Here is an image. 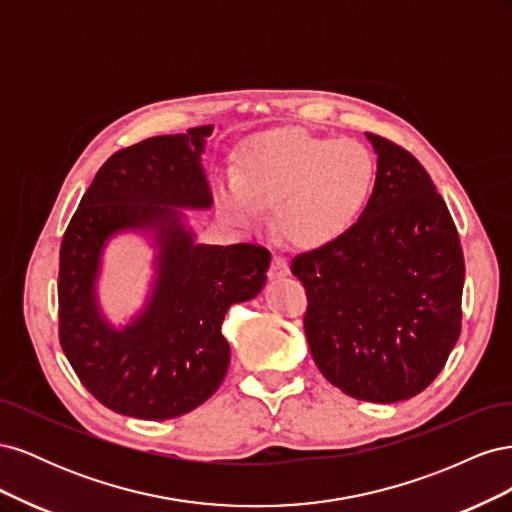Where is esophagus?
Returning a JSON list of instances; mask_svg holds the SVG:
<instances>
[{
	"mask_svg": "<svg viewBox=\"0 0 512 512\" xmlns=\"http://www.w3.org/2000/svg\"><path fill=\"white\" fill-rule=\"evenodd\" d=\"M288 273H290L288 262L280 254H275L273 260H271V267H269V277H271V280H280V277H284Z\"/></svg>",
	"mask_w": 512,
	"mask_h": 512,
	"instance_id": "esophagus-1",
	"label": "esophagus"
}]
</instances>
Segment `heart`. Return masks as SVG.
<instances>
[{
  "label": "heart",
  "mask_w": 512,
  "mask_h": 512,
  "mask_svg": "<svg viewBox=\"0 0 512 512\" xmlns=\"http://www.w3.org/2000/svg\"><path fill=\"white\" fill-rule=\"evenodd\" d=\"M374 153L352 138L303 130L260 132L239 145L235 177L218 185L228 218L252 226L275 205L282 235L303 247L342 239L376 188Z\"/></svg>",
  "instance_id": "1"
}]
</instances>
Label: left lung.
<instances>
[{"mask_svg":"<svg viewBox=\"0 0 512 512\" xmlns=\"http://www.w3.org/2000/svg\"><path fill=\"white\" fill-rule=\"evenodd\" d=\"M378 177L342 239L294 256L303 327L322 376L374 404L436 380L461 333L466 265L455 222L427 170L389 138L367 134Z\"/></svg>","mask_w":512,"mask_h":512,"instance_id":"1","label":"left lung"}]
</instances>
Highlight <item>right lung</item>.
Returning a JSON list of instances; mask_svg holds the SVG:
<instances>
[{
    "label": "right lung",
    "instance_id": "obj_1",
    "mask_svg": "<svg viewBox=\"0 0 512 512\" xmlns=\"http://www.w3.org/2000/svg\"><path fill=\"white\" fill-rule=\"evenodd\" d=\"M211 132L198 126L113 153L61 241L59 344L85 389L123 416L166 421L205 404L230 361L228 307L254 299L267 282V247L203 245L185 226L181 209L213 205L200 164ZM123 229L152 235L157 280L144 312L115 330L95 284L107 239Z\"/></svg>",
    "mask_w": 512,
    "mask_h": 512
}]
</instances>
